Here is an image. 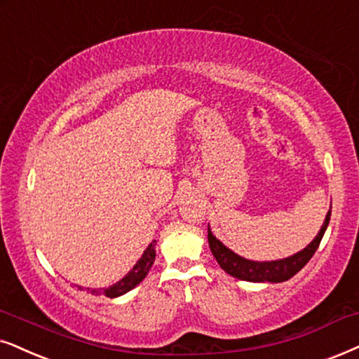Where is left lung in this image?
Instances as JSON below:
<instances>
[{
	"label": "left lung",
	"instance_id": "1",
	"mask_svg": "<svg viewBox=\"0 0 359 359\" xmlns=\"http://www.w3.org/2000/svg\"><path fill=\"white\" fill-rule=\"evenodd\" d=\"M331 208L326 213L325 224L321 230L316 235L315 240L303 248L302 252L294 253V255L288 258H281V260H271V262H253L247 260V258L237 255L230 248H226L220 240H217L210 232L208 226V247H210L212 255L219 262V265L224 269L226 273L235 276L238 280L245 281H269V283H280V281H287L297 275L303 266L310 262V258L315 255L316 248L323 238L326 226L330 224Z\"/></svg>",
	"mask_w": 359,
	"mask_h": 359
}]
</instances>
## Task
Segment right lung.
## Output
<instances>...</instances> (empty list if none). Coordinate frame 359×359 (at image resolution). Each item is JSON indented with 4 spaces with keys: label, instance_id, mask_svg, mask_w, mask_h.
I'll return each instance as SVG.
<instances>
[{
    "label": "right lung",
    "instance_id": "1",
    "mask_svg": "<svg viewBox=\"0 0 359 359\" xmlns=\"http://www.w3.org/2000/svg\"><path fill=\"white\" fill-rule=\"evenodd\" d=\"M154 260H156V240L149 245L147 250L142 253V257H140V260L135 263L134 269L127 273L124 278L117 281V283L111 285V287L107 288H94L90 290L88 288L90 293L93 294H106L107 298H116V297H121V294H124L127 292H130L134 287H137V285L142 281L144 278H146V275L149 273V270H151L152 263ZM79 290H83L81 287H78Z\"/></svg>",
    "mask_w": 359,
    "mask_h": 359
}]
</instances>
